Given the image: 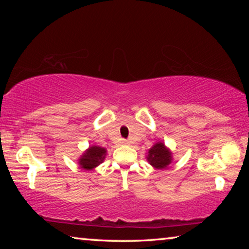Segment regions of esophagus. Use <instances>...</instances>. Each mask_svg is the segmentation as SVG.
Wrapping results in <instances>:
<instances>
[{
	"label": "esophagus",
	"mask_w": 249,
	"mask_h": 249,
	"mask_svg": "<svg viewBox=\"0 0 249 249\" xmlns=\"http://www.w3.org/2000/svg\"><path fill=\"white\" fill-rule=\"evenodd\" d=\"M121 144H122V145H124V146H127V145H129V142H128V141H125V140H123V141H122Z\"/></svg>",
	"instance_id": "34e87169"
}]
</instances>
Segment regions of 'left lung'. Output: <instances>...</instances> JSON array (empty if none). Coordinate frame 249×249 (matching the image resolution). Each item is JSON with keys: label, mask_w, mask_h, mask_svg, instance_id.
<instances>
[{"label": "left lung", "mask_w": 249, "mask_h": 249, "mask_svg": "<svg viewBox=\"0 0 249 249\" xmlns=\"http://www.w3.org/2000/svg\"><path fill=\"white\" fill-rule=\"evenodd\" d=\"M147 161L155 169H165L172 162V151L168 148L163 142H155L147 153Z\"/></svg>", "instance_id": "left-lung-1"}]
</instances>
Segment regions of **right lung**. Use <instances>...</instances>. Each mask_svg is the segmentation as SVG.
<instances>
[{
    "mask_svg": "<svg viewBox=\"0 0 249 249\" xmlns=\"http://www.w3.org/2000/svg\"><path fill=\"white\" fill-rule=\"evenodd\" d=\"M107 153V151L104 147L92 145L79 157V166L86 170L94 169L104 161Z\"/></svg>",
    "mask_w": 249,
    "mask_h": 249,
    "instance_id": "1",
    "label": "right lung"
}]
</instances>
